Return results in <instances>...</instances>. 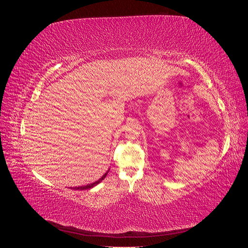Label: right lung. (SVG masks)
Wrapping results in <instances>:
<instances>
[{
    "instance_id": "right-lung-1",
    "label": "right lung",
    "mask_w": 248,
    "mask_h": 248,
    "mask_svg": "<svg viewBox=\"0 0 248 248\" xmlns=\"http://www.w3.org/2000/svg\"><path fill=\"white\" fill-rule=\"evenodd\" d=\"M107 175H108V171L106 172V174H104L98 181H96V182H94V183H91V184H88V185H85V186H78V187H73V189H79V190H84V189H90V188H92V187H94V186H96L97 184H99L102 180L107 177Z\"/></svg>"
}]
</instances>
